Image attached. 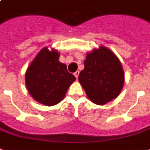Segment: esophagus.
I'll list each match as a JSON object with an SVG mask.
<instances>
[{"mask_svg": "<svg viewBox=\"0 0 150 150\" xmlns=\"http://www.w3.org/2000/svg\"><path fill=\"white\" fill-rule=\"evenodd\" d=\"M79 74H80V72L79 71H76L75 73H74V76H76V78L77 79L78 78V76H79Z\"/></svg>", "mask_w": 150, "mask_h": 150, "instance_id": "34e87169", "label": "esophagus"}]
</instances>
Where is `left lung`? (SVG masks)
I'll return each mask as SVG.
<instances>
[{"label":"left lung","instance_id":"left-lung-1","mask_svg":"<svg viewBox=\"0 0 150 150\" xmlns=\"http://www.w3.org/2000/svg\"><path fill=\"white\" fill-rule=\"evenodd\" d=\"M84 64L78 81L92 102L105 105L118 96L124 85V71L111 50L104 46L94 49L87 53Z\"/></svg>","mask_w":150,"mask_h":150}]
</instances>
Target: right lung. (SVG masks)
<instances>
[{
  "mask_svg": "<svg viewBox=\"0 0 150 150\" xmlns=\"http://www.w3.org/2000/svg\"><path fill=\"white\" fill-rule=\"evenodd\" d=\"M60 53L45 47L29 64L25 74V85L33 98L39 103L52 106L64 99L68 88L76 77L59 62Z\"/></svg>",
  "mask_w": 150,
  "mask_h": 150,
  "instance_id": "right-lung-1",
  "label": "right lung"
}]
</instances>
